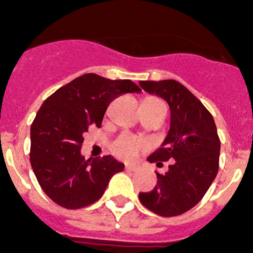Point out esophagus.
<instances>
[{
    "label": "esophagus",
    "instance_id": "34e87169",
    "mask_svg": "<svg viewBox=\"0 0 253 253\" xmlns=\"http://www.w3.org/2000/svg\"><path fill=\"white\" fill-rule=\"evenodd\" d=\"M140 164H127L126 165V170H128V171H137V170H140Z\"/></svg>",
    "mask_w": 253,
    "mask_h": 253
}]
</instances>
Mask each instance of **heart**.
<instances>
[{"label": "heart", "mask_w": 253, "mask_h": 253, "mask_svg": "<svg viewBox=\"0 0 253 253\" xmlns=\"http://www.w3.org/2000/svg\"><path fill=\"white\" fill-rule=\"evenodd\" d=\"M145 147H146L145 143L138 138L131 135H122L112 145V151L115 152V155H117L118 158L131 160V159H135L136 156H138V154L142 152Z\"/></svg>", "instance_id": "obj_1"}]
</instances>
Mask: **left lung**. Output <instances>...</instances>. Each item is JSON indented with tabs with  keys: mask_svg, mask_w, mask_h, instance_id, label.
Instances as JSON below:
<instances>
[{
	"mask_svg": "<svg viewBox=\"0 0 253 253\" xmlns=\"http://www.w3.org/2000/svg\"><path fill=\"white\" fill-rule=\"evenodd\" d=\"M140 85L166 101L170 108L168 136L147 160L158 166L163 161L171 164L164 175L156 172L158 185L138 198L161 217L180 215L199 203L217 176L220 141L215 122L203 103L174 79L141 81Z\"/></svg>",
	"mask_w": 253,
	"mask_h": 253,
	"instance_id": "1",
	"label": "left lung"
}]
</instances>
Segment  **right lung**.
Here are the masks:
<instances>
[{
	"label": "right lung",
	"instance_id": "add662e5",
	"mask_svg": "<svg viewBox=\"0 0 253 253\" xmlns=\"http://www.w3.org/2000/svg\"><path fill=\"white\" fill-rule=\"evenodd\" d=\"M138 92L128 79L111 81L88 73L59 88L40 107L31 125L30 163L45 194L58 206H90L103 195L111 177L125 169L111 155L85 160L83 135L92 125L101 127L116 97Z\"/></svg>",
	"mask_w": 253,
	"mask_h": 253
}]
</instances>
